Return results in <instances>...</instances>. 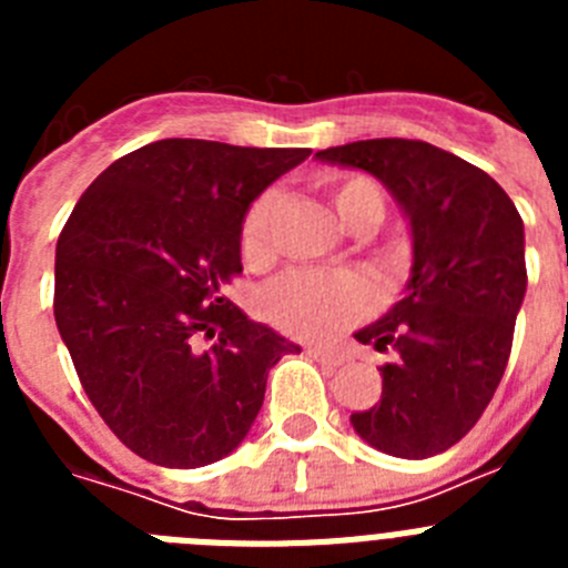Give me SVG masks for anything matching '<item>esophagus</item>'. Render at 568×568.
<instances>
[{"label": "esophagus", "mask_w": 568, "mask_h": 568, "mask_svg": "<svg viewBox=\"0 0 568 568\" xmlns=\"http://www.w3.org/2000/svg\"><path fill=\"white\" fill-rule=\"evenodd\" d=\"M313 358H318L321 364H341L344 361V355L338 353V349H329V346H310L307 349Z\"/></svg>", "instance_id": "obj_1"}]
</instances>
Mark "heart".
I'll list each match as a JSON object with an SVG mask.
<instances>
[{"mask_svg":"<svg viewBox=\"0 0 568 568\" xmlns=\"http://www.w3.org/2000/svg\"><path fill=\"white\" fill-rule=\"evenodd\" d=\"M329 199L341 224L353 233H366L384 219L386 199L366 175L327 179ZM278 195L261 193L241 222V253L250 261L270 255V230ZM398 255H389L395 264ZM369 284L355 270H290L261 290L258 307L264 318L295 338H329L369 310Z\"/></svg>","mask_w":568,"mask_h":568,"instance_id":"1","label":"heart"}]
</instances>
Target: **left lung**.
I'll return each instance as SVG.
<instances>
[{
  "label": "left lung",
  "mask_w": 568,
  "mask_h": 568,
  "mask_svg": "<svg viewBox=\"0 0 568 568\" xmlns=\"http://www.w3.org/2000/svg\"><path fill=\"white\" fill-rule=\"evenodd\" d=\"M315 159L373 173L413 230L404 298L355 333L393 355L378 366L381 400L349 420L378 453H446L478 424L509 361L526 295L518 207L489 173L415 139H366Z\"/></svg>",
  "instance_id": "8db88e82"
}]
</instances>
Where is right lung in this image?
<instances>
[{
    "label": "right lung",
    "instance_id": "right-lung-1",
    "mask_svg": "<svg viewBox=\"0 0 568 568\" xmlns=\"http://www.w3.org/2000/svg\"><path fill=\"white\" fill-rule=\"evenodd\" d=\"M307 148L162 139L115 159L57 241L53 315L90 404L150 464L195 469L247 438L267 373L301 346L222 290L241 222Z\"/></svg>",
    "mask_w": 568,
    "mask_h": 568
}]
</instances>
